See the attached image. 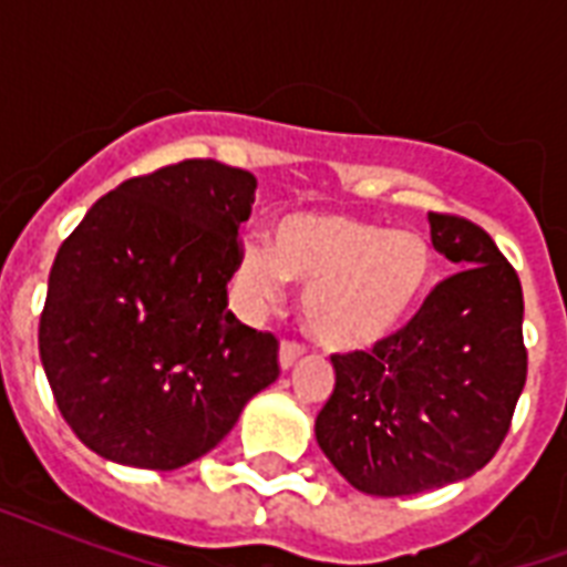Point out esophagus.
I'll return each mask as SVG.
<instances>
[{
  "label": "esophagus",
  "instance_id": "obj_1",
  "mask_svg": "<svg viewBox=\"0 0 567 567\" xmlns=\"http://www.w3.org/2000/svg\"><path fill=\"white\" fill-rule=\"evenodd\" d=\"M302 353H306V344H300V341H282V347H279V364L288 371V368L300 362Z\"/></svg>",
  "mask_w": 567,
  "mask_h": 567
}]
</instances>
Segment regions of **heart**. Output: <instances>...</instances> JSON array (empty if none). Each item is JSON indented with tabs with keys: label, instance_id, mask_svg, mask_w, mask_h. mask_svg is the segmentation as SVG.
Instances as JSON below:
<instances>
[{
	"label": "heart",
	"instance_id": "obj_1",
	"mask_svg": "<svg viewBox=\"0 0 567 567\" xmlns=\"http://www.w3.org/2000/svg\"><path fill=\"white\" fill-rule=\"evenodd\" d=\"M435 252L421 231L385 229L347 214H291L276 226L274 249L247 240L238 288L252 306L282 297L285 279L306 285L311 336L336 350L388 338L423 300Z\"/></svg>",
	"mask_w": 567,
	"mask_h": 567
}]
</instances>
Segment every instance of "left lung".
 <instances>
[{
    "instance_id": "1",
    "label": "left lung",
    "mask_w": 567,
    "mask_h": 567,
    "mask_svg": "<svg viewBox=\"0 0 567 567\" xmlns=\"http://www.w3.org/2000/svg\"><path fill=\"white\" fill-rule=\"evenodd\" d=\"M432 247L458 267L373 350L332 353L320 450L364 494L403 497L476 474L501 450L527 382L524 291L492 235L430 212Z\"/></svg>"
}]
</instances>
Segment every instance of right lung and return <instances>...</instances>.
<instances>
[{
	"label": "right lung",
	"mask_w": 567,
	"mask_h": 567,
	"mask_svg": "<svg viewBox=\"0 0 567 567\" xmlns=\"http://www.w3.org/2000/svg\"><path fill=\"white\" fill-rule=\"evenodd\" d=\"M252 203V173L185 158L96 199L61 244L40 362L93 453L150 471L188 465L279 377L274 332L226 309Z\"/></svg>",
	"instance_id": "right-lung-1"
}]
</instances>
